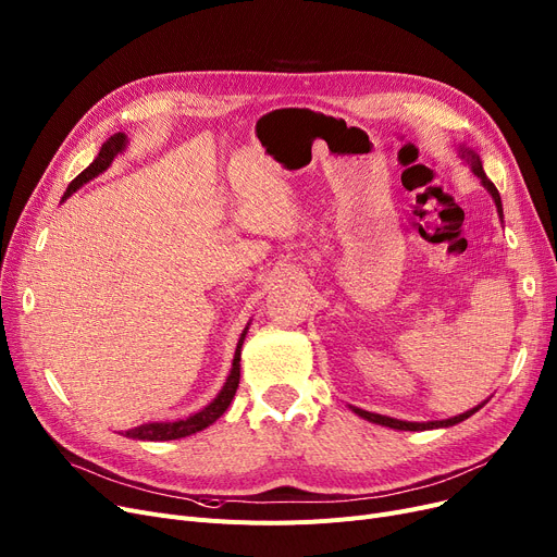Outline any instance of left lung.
Instances as JSON below:
<instances>
[{
    "label": "left lung",
    "instance_id": "left-lung-1",
    "mask_svg": "<svg viewBox=\"0 0 557 557\" xmlns=\"http://www.w3.org/2000/svg\"><path fill=\"white\" fill-rule=\"evenodd\" d=\"M457 154L462 157L469 165H471V171H473V175H478V180L482 182V186L487 188V193L492 196V200L496 202V211H498V219L503 221V205H500V196H498V188L494 186V182L485 175V171H482V161H480V157L471 150V148H467V145H459L457 148ZM487 403V400H485ZM485 403H480L478 407H473V409H469V412H465V414H459V417H453V419H446V421H428V423H412V421H398V419H392V417H382V414H373V412H367V409H359V407H352V412L357 414V417H361V419H367V421H371V423H377V425H386V428H394V430H432V428H448V425H455V423H459V421H465V419H469L471 414H475L478 409L485 405Z\"/></svg>",
    "mask_w": 557,
    "mask_h": 557
}]
</instances>
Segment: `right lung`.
Wrapping results in <instances>:
<instances>
[{"instance_id": "add662e5", "label": "right lung", "mask_w": 557, "mask_h": 557, "mask_svg": "<svg viewBox=\"0 0 557 557\" xmlns=\"http://www.w3.org/2000/svg\"><path fill=\"white\" fill-rule=\"evenodd\" d=\"M127 145V136L123 132L113 134L104 145L100 154L95 157V161L86 168L84 173H79L75 180L70 182L67 190L63 193V200L70 198L72 193H75L79 186H84L86 182H90L92 177L102 175L107 168L111 165V161L125 150ZM250 325V323H248ZM248 325L244 330V334H240L238 344H236V350H234V359H232V371L223 384L221 394L215 396L207 407H202L200 412L190 414L186 419H180V421H161V423H143L138 428H132V430H125V437H132V440H143V442H168V440H182V437H188V434H196L200 430H205L207 425H211L215 419H221L225 414V409L230 407L236 389H238V380H240V346H244L246 342V334H248Z\"/></svg>"}]
</instances>
